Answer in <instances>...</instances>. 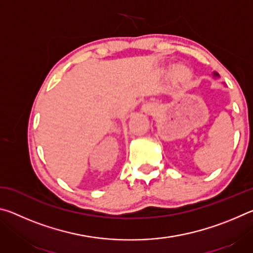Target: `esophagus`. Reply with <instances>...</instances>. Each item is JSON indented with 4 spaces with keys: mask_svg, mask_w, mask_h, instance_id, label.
Segmentation results:
<instances>
[{
    "mask_svg": "<svg viewBox=\"0 0 253 253\" xmlns=\"http://www.w3.org/2000/svg\"><path fill=\"white\" fill-rule=\"evenodd\" d=\"M154 109H155V106L152 105V104H147L146 106H145V110H146L147 113H152Z\"/></svg>",
    "mask_w": 253,
    "mask_h": 253,
    "instance_id": "obj_1",
    "label": "esophagus"
}]
</instances>
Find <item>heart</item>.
<instances>
[{"mask_svg": "<svg viewBox=\"0 0 253 253\" xmlns=\"http://www.w3.org/2000/svg\"><path fill=\"white\" fill-rule=\"evenodd\" d=\"M188 76H190V74H188V71L186 69H184V68H178L176 70V77L179 79H186L188 78Z\"/></svg>", "mask_w": 253, "mask_h": 253, "instance_id": "heart-1", "label": "heart"}]
</instances>
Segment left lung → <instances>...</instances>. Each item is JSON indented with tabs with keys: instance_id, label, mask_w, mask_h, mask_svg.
Masks as SVG:
<instances>
[{
	"instance_id": "8db88e82",
	"label": "left lung",
	"mask_w": 253,
	"mask_h": 253,
	"mask_svg": "<svg viewBox=\"0 0 253 253\" xmlns=\"http://www.w3.org/2000/svg\"><path fill=\"white\" fill-rule=\"evenodd\" d=\"M214 76H219V75H217V74H216V72H214Z\"/></svg>"
}]
</instances>
